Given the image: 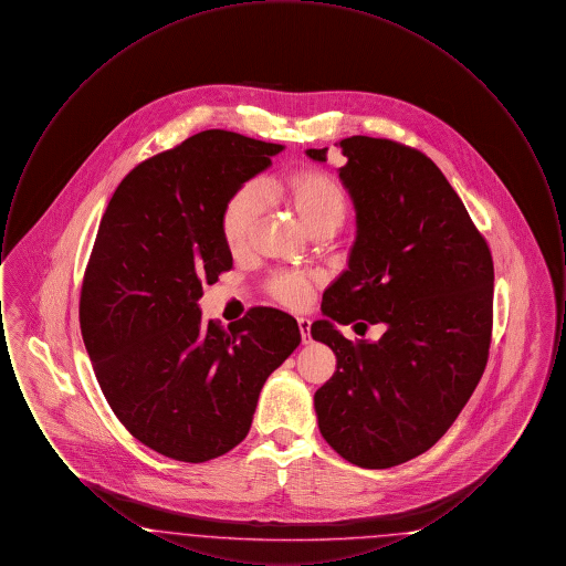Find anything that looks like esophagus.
Returning <instances> with one entry per match:
<instances>
[{
    "mask_svg": "<svg viewBox=\"0 0 566 566\" xmlns=\"http://www.w3.org/2000/svg\"><path fill=\"white\" fill-rule=\"evenodd\" d=\"M296 323H298V331H301V342H303V344H310V342H312V335H310L312 323H310L307 318H298Z\"/></svg>",
    "mask_w": 566,
    "mask_h": 566,
    "instance_id": "obj_1",
    "label": "esophagus"
}]
</instances>
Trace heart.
Masks as SVG:
<instances>
[{"mask_svg":"<svg viewBox=\"0 0 566 566\" xmlns=\"http://www.w3.org/2000/svg\"><path fill=\"white\" fill-rule=\"evenodd\" d=\"M271 195L282 197L316 235H333L342 229L350 212L346 187L331 174L303 169L265 185ZM263 210V189L259 182H245L233 190L220 212V233L231 252H242L248 245L256 218ZM316 282L307 271H273L268 277V293L289 307H303Z\"/></svg>","mask_w":566,"mask_h":566,"instance_id":"1","label":"heart"}]
</instances>
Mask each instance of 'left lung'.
Returning a JSON list of instances; mask_svg holds the SVG:
<instances>
[{"mask_svg":"<svg viewBox=\"0 0 566 566\" xmlns=\"http://www.w3.org/2000/svg\"><path fill=\"white\" fill-rule=\"evenodd\" d=\"M356 208V240L323 296L312 337L337 356L314 395L326 443L352 464L388 469L420 457L457 420L484 374L494 265L457 190L434 163L392 139L337 144ZM328 148L307 157L326 161ZM384 322L379 343H350L337 323ZM364 334V333H363Z\"/></svg>","mask_w":566,"mask_h":566,"instance_id":"8db88e82","label":"left lung"}]
</instances>
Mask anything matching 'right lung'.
<instances>
[{
  "label": "right lung",
  "instance_id": "obj_1",
  "mask_svg": "<svg viewBox=\"0 0 566 566\" xmlns=\"http://www.w3.org/2000/svg\"><path fill=\"white\" fill-rule=\"evenodd\" d=\"M284 146L210 129L132 169L109 199L84 271L81 331L123 427L150 450L206 462L250 431L265 379L293 354V316L252 307L203 323L197 301L233 268L220 233L229 195Z\"/></svg>",
  "mask_w": 566,
  "mask_h": 566
}]
</instances>
